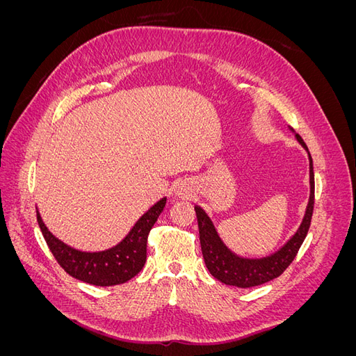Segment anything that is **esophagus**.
<instances>
[{
	"label": "esophagus",
	"mask_w": 356,
	"mask_h": 356,
	"mask_svg": "<svg viewBox=\"0 0 356 356\" xmlns=\"http://www.w3.org/2000/svg\"><path fill=\"white\" fill-rule=\"evenodd\" d=\"M190 195V191H188V188L186 187V186H178L177 188H175V196H178V197H187Z\"/></svg>",
	"instance_id": "1"
}]
</instances>
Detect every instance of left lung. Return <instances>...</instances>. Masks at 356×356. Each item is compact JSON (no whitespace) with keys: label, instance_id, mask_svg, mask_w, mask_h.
<instances>
[{"label":"left lung","instance_id":"8db88e82","mask_svg":"<svg viewBox=\"0 0 356 356\" xmlns=\"http://www.w3.org/2000/svg\"><path fill=\"white\" fill-rule=\"evenodd\" d=\"M289 131L294 134L297 143L306 149L309 157V184L310 195L309 202L305 211V217L301 220L298 229L291 238L276 250L275 252L264 257H243L232 251L224 243L220 234L215 229V225L209 215L199 204L195 207L196 217L199 222V236L200 246L204 264H207L209 273L218 279L225 285H233L238 288H251L266 284L272 279L281 276L285 268L293 263L301 243H303L306 234L310 227L312 213H314V202H315V175H314V161H312L309 149L303 139L294 132V129L289 127Z\"/></svg>","mask_w":356,"mask_h":356}]
</instances>
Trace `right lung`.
Returning <instances> with one entry per match:
<instances>
[{"instance_id":"obj_1","label":"right lung","mask_w":356,"mask_h":356,"mask_svg":"<svg viewBox=\"0 0 356 356\" xmlns=\"http://www.w3.org/2000/svg\"><path fill=\"white\" fill-rule=\"evenodd\" d=\"M166 196L149 207L124 238L102 251H81L62 242L42 221L37 208V221L53 257L70 276L96 286L124 284L143 270L147 260V238L166 204Z\"/></svg>"}]
</instances>
